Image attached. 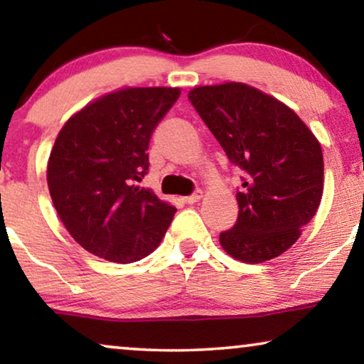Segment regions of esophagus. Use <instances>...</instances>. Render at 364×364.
Here are the masks:
<instances>
[{"mask_svg": "<svg viewBox=\"0 0 364 364\" xmlns=\"http://www.w3.org/2000/svg\"><path fill=\"white\" fill-rule=\"evenodd\" d=\"M201 198H203V191H201V189H198V191H196V193H193L191 196H186V198H184V203H188V204H194V203H198L199 199H201Z\"/></svg>", "mask_w": 364, "mask_h": 364, "instance_id": "obj_1", "label": "esophagus"}]
</instances>
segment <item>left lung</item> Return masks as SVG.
I'll list each match as a JSON object with an SVG mask.
<instances>
[{
    "instance_id": "left-lung-1",
    "label": "left lung",
    "mask_w": 364,
    "mask_h": 364,
    "mask_svg": "<svg viewBox=\"0 0 364 364\" xmlns=\"http://www.w3.org/2000/svg\"><path fill=\"white\" fill-rule=\"evenodd\" d=\"M188 99L244 171L239 214L219 242L231 257L260 264L300 237L323 194V153L290 107L242 82L194 87Z\"/></svg>"
}]
</instances>
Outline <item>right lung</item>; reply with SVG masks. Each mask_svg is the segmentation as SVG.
Masks as SVG:
<instances>
[{
	"instance_id": "add662e5",
	"label": "right lung",
	"mask_w": 364,
	"mask_h": 364,
	"mask_svg": "<svg viewBox=\"0 0 364 364\" xmlns=\"http://www.w3.org/2000/svg\"><path fill=\"white\" fill-rule=\"evenodd\" d=\"M178 87H127L65 122L48 161V186L75 242L110 262H136L158 247L176 208L138 183L151 133Z\"/></svg>"
}]
</instances>
